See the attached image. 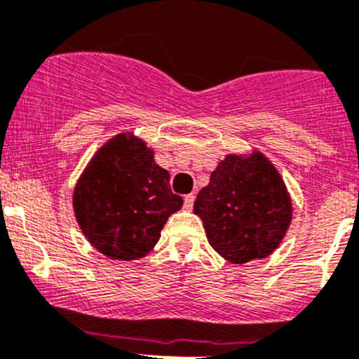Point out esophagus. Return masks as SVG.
I'll return each mask as SVG.
<instances>
[{
  "mask_svg": "<svg viewBox=\"0 0 359 359\" xmlns=\"http://www.w3.org/2000/svg\"><path fill=\"white\" fill-rule=\"evenodd\" d=\"M192 205H194V194H187L184 198V210H192Z\"/></svg>",
  "mask_w": 359,
  "mask_h": 359,
  "instance_id": "34e87169",
  "label": "esophagus"
}]
</instances>
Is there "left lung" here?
Returning <instances> with one entry per match:
<instances>
[{"label":"left lung","mask_w":359,"mask_h":359,"mask_svg":"<svg viewBox=\"0 0 359 359\" xmlns=\"http://www.w3.org/2000/svg\"><path fill=\"white\" fill-rule=\"evenodd\" d=\"M194 213L211 248L230 263L266 258L292 220V203L277 168L262 153L229 154L199 191Z\"/></svg>","instance_id":"obj_1"}]
</instances>
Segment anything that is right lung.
I'll return each instance as SVG.
<instances>
[{"mask_svg": "<svg viewBox=\"0 0 359 359\" xmlns=\"http://www.w3.org/2000/svg\"><path fill=\"white\" fill-rule=\"evenodd\" d=\"M182 203L170 189V173L132 134L115 135L97 151L74 192L84 236L104 256L122 262L148 255Z\"/></svg>", "mask_w": 359, "mask_h": 359, "instance_id": "obj_1", "label": "right lung"}]
</instances>
